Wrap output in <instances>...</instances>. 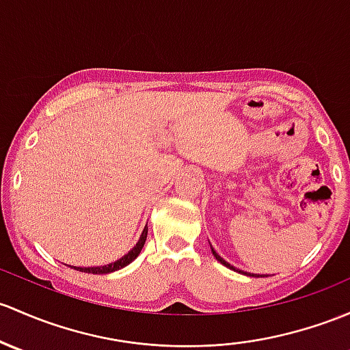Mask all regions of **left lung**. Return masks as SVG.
<instances>
[{
  "label": "left lung",
  "mask_w": 350,
  "mask_h": 350,
  "mask_svg": "<svg viewBox=\"0 0 350 350\" xmlns=\"http://www.w3.org/2000/svg\"><path fill=\"white\" fill-rule=\"evenodd\" d=\"M211 252H213V255H215V258H216V260H218V262H219V263H223V265H224V267L231 268V270L238 271V273H243V271H241V270H237V268H234V267H233V265H230V263H228V262H224V260L221 258V256H219V255H218V253H216V252H215V250H213V248H211ZM245 275H250V277H255V275H253V273H245Z\"/></svg>",
  "instance_id": "1"
}]
</instances>
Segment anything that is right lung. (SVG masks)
<instances>
[{
  "instance_id": "obj_1",
  "label": "right lung",
  "mask_w": 350,
  "mask_h": 350,
  "mask_svg": "<svg viewBox=\"0 0 350 350\" xmlns=\"http://www.w3.org/2000/svg\"><path fill=\"white\" fill-rule=\"evenodd\" d=\"M146 238H147V224L144 228V231H142L141 238H139V241L135 243L134 248L131 250V252L127 253V255H124L122 258L117 260V262L113 263H109V265H104V267H72L73 270L77 271H83V273H94V275H105V273H112V271L116 270H120V268L127 267L129 263L134 262L135 258L139 256V253H141V250L144 248V243H146Z\"/></svg>"
}]
</instances>
